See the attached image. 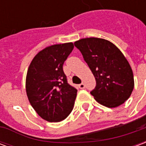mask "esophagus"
<instances>
[{
	"mask_svg": "<svg viewBox=\"0 0 146 146\" xmlns=\"http://www.w3.org/2000/svg\"><path fill=\"white\" fill-rule=\"evenodd\" d=\"M79 88L80 89H84L85 88V84L84 83H81L80 84H79Z\"/></svg>",
	"mask_w": 146,
	"mask_h": 146,
	"instance_id": "esophagus-1",
	"label": "esophagus"
}]
</instances>
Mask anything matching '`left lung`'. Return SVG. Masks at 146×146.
Listing matches in <instances>:
<instances>
[{
	"mask_svg": "<svg viewBox=\"0 0 146 146\" xmlns=\"http://www.w3.org/2000/svg\"><path fill=\"white\" fill-rule=\"evenodd\" d=\"M92 70L96 86L91 94L98 103L117 107L127 101L134 89L131 66L122 52L109 40L96 37L74 43Z\"/></svg>",
	"mask_w": 146,
	"mask_h": 146,
	"instance_id": "obj_1",
	"label": "left lung"
}]
</instances>
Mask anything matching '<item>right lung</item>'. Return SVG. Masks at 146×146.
Segmentation results:
<instances>
[{"label": "right lung", "mask_w": 146, "mask_h": 146, "mask_svg": "<svg viewBox=\"0 0 146 146\" xmlns=\"http://www.w3.org/2000/svg\"><path fill=\"white\" fill-rule=\"evenodd\" d=\"M73 48V43H66L43 49L27 71L28 99L39 116L49 122L63 120L73 109L77 90L68 83L63 71Z\"/></svg>", "instance_id": "obj_1"}]
</instances>
